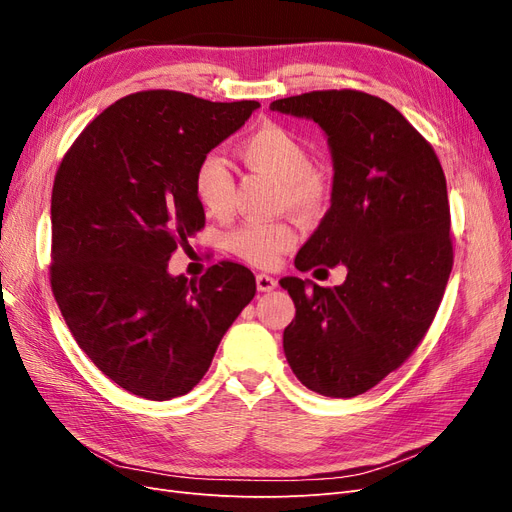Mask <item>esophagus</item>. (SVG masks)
I'll list each match as a JSON object with an SVG mask.
<instances>
[{
	"mask_svg": "<svg viewBox=\"0 0 512 512\" xmlns=\"http://www.w3.org/2000/svg\"><path fill=\"white\" fill-rule=\"evenodd\" d=\"M256 286H258L260 292H269L277 286V280H275V277L267 275V273H258L256 275Z\"/></svg>",
	"mask_w": 512,
	"mask_h": 512,
	"instance_id": "1",
	"label": "esophagus"
}]
</instances>
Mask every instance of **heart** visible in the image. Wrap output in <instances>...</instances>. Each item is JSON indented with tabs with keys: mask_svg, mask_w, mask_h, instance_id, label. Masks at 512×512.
Segmentation results:
<instances>
[{
	"mask_svg": "<svg viewBox=\"0 0 512 512\" xmlns=\"http://www.w3.org/2000/svg\"><path fill=\"white\" fill-rule=\"evenodd\" d=\"M239 158L254 173L280 181V200L294 211L318 213L329 203V183L312 168L307 145L280 123H265L237 145ZM194 194L213 218L232 207L235 177L224 158L209 153L194 170ZM294 243V230L286 222H247L230 232V252L254 267L271 269Z\"/></svg>",
	"mask_w": 512,
	"mask_h": 512,
	"instance_id": "1",
	"label": "heart"
}]
</instances>
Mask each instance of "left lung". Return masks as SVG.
Here are the masks:
<instances>
[{
    "label": "left lung",
    "instance_id": "obj_1",
    "mask_svg": "<svg viewBox=\"0 0 512 512\" xmlns=\"http://www.w3.org/2000/svg\"><path fill=\"white\" fill-rule=\"evenodd\" d=\"M271 111L314 119L333 153L331 209L294 265L348 269L333 288L280 282L297 307L286 359L309 391L356 397L404 365L436 318L453 269L444 170L423 134L365 91H309Z\"/></svg>",
    "mask_w": 512,
    "mask_h": 512
}]
</instances>
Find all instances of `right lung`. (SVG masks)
Wrapping results in <instances>:
<instances>
[{
    "label": "right lung",
    "instance_id": "add662e5",
    "mask_svg": "<svg viewBox=\"0 0 512 512\" xmlns=\"http://www.w3.org/2000/svg\"><path fill=\"white\" fill-rule=\"evenodd\" d=\"M258 106L138 91L104 108L57 168L53 297L81 350L138 397L192 391L254 299V273L237 262L222 260L196 282L166 267L205 228L194 194L198 162Z\"/></svg>",
    "mask_w": 512,
    "mask_h": 512
}]
</instances>
